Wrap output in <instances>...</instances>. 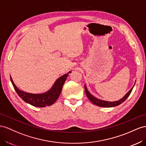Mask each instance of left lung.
I'll list each match as a JSON object with an SVG mask.
<instances>
[{
  "label": "left lung",
  "instance_id": "1",
  "mask_svg": "<svg viewBox=\"0 0 146 146\" xmlns=\"http://www.w3.org/2000/svg\"><path fill=\"white\" fill-rule=\"evenodd\" d=\"M133 88V87L132 88L129 90L128 92L126 94V95H125V96L121 98L120 100L118 101H116V102H106V101H103V100H99L98 98H96L95 97H94V96H92L89 92V91L87 90V88H86V86H84V89H85V92H86V94L87 95V98L89 99V100L94 105H97L98 106H100V107H107V108H110V107H114L116 106H118L119 105H120L122 103H123L125 100L128 98V97L129 95H130L132 89Z\"/></svg>",
  "mask_w": 146,
  "mask_h": 146
}]
</instances>
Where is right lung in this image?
Returning <instances> with one entry per match:
<instances>
[{
  "label": "right lung",
  "mask_w": 146,
  "mask_h": 146,
  "mask_svg": "<svg viewBox=\"0 0 146 146\" xmlns=\"http://www.w3.org/2000/svg\"><path fill=\"white\" fill-rule=\"evenodd\" d=\"M70 73L71 72H69L68 73L60 77L55 82L54 84L53 85L51 89L46 92L40 94H30L21 90L15 86L11 76L10 80L16 93L25 102L34 106L45 107L46 106L52 105L59 98L61 93L62 87H63L64 82L68 76V74Z\"/></svg>",
  "instance_id": "right-lung-1"
}]
</instances>
